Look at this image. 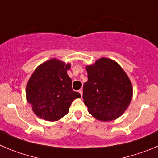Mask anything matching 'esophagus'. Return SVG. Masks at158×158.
Here are the masks:
<instances>
[{
	"instance_id": "obj_1",
	"label": "esophagus",
	"mask_w": 158,
	"mask_h": 158,
	"mask_svg": "<svg viewBox=\"0 0 158 158\" xmlns=\"http://www.w3.org/2000/svg\"><path fill=\"white\" fill-rule=\"evenodd\" d=\"M79 94H80L81 97H82V89H79Z\"/></svg>"
}]
</instances>
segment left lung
<instances>
[{
    "mask_svg": "<svg viewBox=\"0 0 158 158\" xmlns=\"http://www.w3.org/2000/svg\"><path fill=\"white\" fill-rule=\"evenodd\" d=\"M86 71L82 98L88 112L103 122L120 117L132 97V83L126 72L116 61L105 57L86 66Z\"/></svg>",
    "mask_w": 158,
    "mask_h": 158,
    "instance_id": "obj_1",
    "label": "left lung"
}]
</instances>
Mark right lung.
<instances>
[{
	"mask_svg": "<svg viewBox=\"0 0 158 158\" xmlns=\"http://www.w3.org/2000/svg\"><path fill=\"white\" fill-rule=\"evenodd\" d=\"M70 64L53 58L38 66L26 86V99L40 118L57 121L68 114L75 99L81 97L72 88L67 71Z\"/></svg>",
	"mask_w": 158,
	"mask_h": 158,
	"instance_id": "obj_1",
	"label": "right lung"
}]
</instances>
